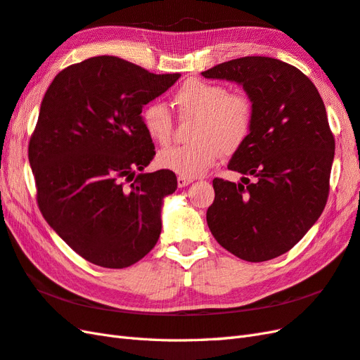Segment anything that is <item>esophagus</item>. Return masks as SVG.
Segmentation results:
<instances>
[{"label": "esophagus", "instance_id": "obj_1", "mask_svg": "<svg viewBox=\"0 0 360 360\" xmlns=\"http://www.w3.org/2000/svg\"><path fill=\"white\" fill-rule=\"evenodd\" d=\"M194 181L192 179H186V177H179L177 179V185H179V188H186V186H189L191 183Z\"/></svg>", "mask_w": 360, "mask_h": 360}]
</instances>
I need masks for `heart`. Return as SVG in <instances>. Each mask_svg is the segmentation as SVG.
<instances>
[{"instance_id": "obj_1", "label": "heart", "mask_w": 360, "mask_h": 360, "mask_svg": "<svg viewBox=\"0 0 360 360\" xmlns=\"http://www.w3.org/2000/svg\"><path fill=\"white\" fill-rule=\"evenodd\" d=\"M183 117H194V142L165 148L157 154L160 168L180 177L197 179L205 175L220 159L221 153L233 154L246 143L253 125V103L243 93H229L226 86L189 79L175 93ZM142 124L155 143L171 140L174 122L169 108L151 102L142 110Z\"/></svg>"}]
</instances>
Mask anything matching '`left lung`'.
I'll list each match as a JSON object with an SVG mask.
<instances>
[{
    "mask_svg": "<svg viewBox=\"0 0 360 360\" xmlns=\"http://www.w3.org/2000/svg\"><path fill=\"white\" fill-rule=\"evenodd\" d=\"M201 75L241 85L253 103L250 136L227 165L243 174L241 181L214 179L207 226L235 257L274 259L290 250L326 207L335 159L326 105L301 70L274 58L232 59Z\"/></svg>",
    "mask_w": 360,
    "mask_h": 360,
    "instance_id": "left-lung-1",
    "label": "left lung"
}]
</instances>
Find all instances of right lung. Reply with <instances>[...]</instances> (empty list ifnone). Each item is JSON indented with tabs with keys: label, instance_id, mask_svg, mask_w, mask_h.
<instances>
[{
	"label": "right lung",
	"instance_id": "1",
	"mask_svg": "<svg viewBox=\"0 0 360 360\" xmlns=\"http://www.w3.org/2000/svg\"><path fill=\"white\" fill-rule=\"evenodd\" d=\"M179 77L94 56L63 70L44 94L29 143L38 206L96 266L128 267L159 240L163 198L177 189V177L142 172L155 155L142 108Z\"/></svg>",
	"mask_w": 360,
	"mask_h": 360
}]
</instances>
